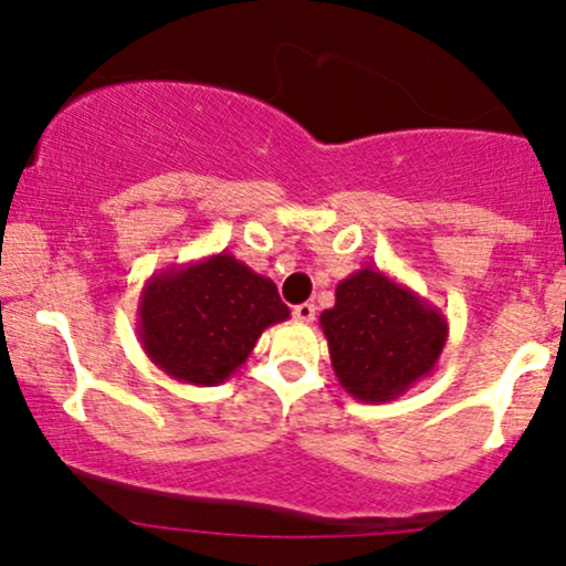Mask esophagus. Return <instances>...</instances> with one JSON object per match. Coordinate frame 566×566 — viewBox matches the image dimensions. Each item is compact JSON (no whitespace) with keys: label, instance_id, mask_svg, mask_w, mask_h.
Instances as JSON below:
<instances>
[{"label":"esophagus","instance_id":"esophagus-1","mask_svg":"<svg viewBox=\"0 0 566 566\" xmlns=\"http://www.w3.org/2000/svg\"><path fill=\"white\" fill-rule=\"evenodd\" d=\"M292 316H295V319L303 322V324L314 322V316H316L314 303H301V305H295V308H292Z\"/></svg>","mask_w":566,"mask_h":566}]
</instances>
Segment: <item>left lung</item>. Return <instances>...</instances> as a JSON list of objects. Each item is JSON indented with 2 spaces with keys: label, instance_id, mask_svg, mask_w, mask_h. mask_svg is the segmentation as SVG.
<instances>
[{
  "label": "left lung",
  "instance_id": "8db88e82",
  "mask_svg": "<svg viewBox=\"0 0 566 566\" xmlns=\"http://www.w3.org/2000/svg\"><path fill=\"white\" fill-rule=\"evenodd\" d=\"M319 324L337 382L367 405L399 399L428 378L450 337L437 305L369 265L337 284Z\"/></svg>",
  "mask_w": 566,
  "mask_h": 566
}]
</instances>
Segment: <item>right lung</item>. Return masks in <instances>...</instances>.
<instances>
[{"mask_svg":"<svg viewBox=\"0 0 566 566\" xmlns=\"http://www.w3.org/2000/svg\"><path fill=\"white\" fill-rule=\"evenodd\" d=\"M287 319L276 284L226 250L148 276L138 301L146 356L191 386L229 380L263 329Z\"/></svg>","mask_w":566,"mask_h":566,"instance_id":"1","label":"right lung"}]
</instances>
